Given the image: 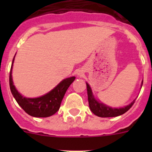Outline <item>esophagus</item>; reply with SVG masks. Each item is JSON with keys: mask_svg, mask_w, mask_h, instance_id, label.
I'll return each mask as SVG.
<instances>
[{"mask_svg": "<svg viewBox=\"0 0 152 152\" xmlns=\"http://www.w3.org/2000/svg\"><path fill=\"white\" fill-rule=\"evenodd\" d=\"M77 75H78V76H82V75H83V72H82V71H80H80H78V72H77Z\"/></svg>", "mask_w": 152, "mask_h": 152, "instance_id": "esophagus-1", "label": "esophagus"}]
</instances>
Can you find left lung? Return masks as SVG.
I'll use <instances>...</instances> for the list:
<instances>
[{
  "mask_svg": "<svg viewBox=\"0 0 152 152\" xmlns=\"http://www.w3.org/2000/svg\"><path fill=\"white\" fill-rule=\"evenodd\" d=\"M142 84H143V81L142 82L141 87H142ZM86 84H87V91H88L90 109H91V112L97 116H100V117H115V116H120V115H123L125 113L127 112L135 103V99L126 107H120V108H113V107H109L104 103H101L100 100H96L94 94H93L91 86L87 82H86Z\"/></svg>",
  "mask_w": 152,
  "mask_h": 152,
  "instance_id": "left-lung-1",
  "label": "left lung"
}]
</instances>
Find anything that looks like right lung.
Here are the masks:
<instances>
[{"label":"right lung","instance_id":"obj_1","mask_svg":"<svg viewBox=\"0 0 152 152\" xmlns=\"http://www.w3.org/2000/svg\"><path fill=\"white\" fill-rule=\"evenodd\" d=\"M15 56L12 61L9 81L10 91L13 97L15 98L16 101L26 113L33 117H49L54 115L59 110L61 100L69 86L75 80V77L64 79L52 91L42 96L36 98L26 97L18 92L13 84L12 69Z\"/></svg>","mask_w":152,"mask_h":152}]
</instances>
